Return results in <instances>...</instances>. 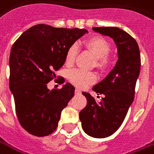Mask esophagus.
Instances as JSON below:
<instances>
[{"instance_id": "1", "label": "esophagus", "mask_w": 154, "mask_h": 154, "mask_svg": "<svg viewBox=\"0 0 154 154\" xmlns=\"http://www.w3.org/2000/svg\"><path fill=\"white\" fill-rule=\"evenodd\" d=\"M75 93H76V94H81V90H80V89H78V88H76Z\"/></svg>"}]
</instances>
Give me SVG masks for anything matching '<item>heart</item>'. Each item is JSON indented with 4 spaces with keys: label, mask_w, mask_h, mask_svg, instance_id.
<instances>
[{
    "label": "heart",
    "mask_w": 154,
    "mask_h": 154,
    "mask_svg": "<svg viewBox=\"0 0 154 154\" xmlns=\"http://www.w3.org/2000/svg\"><path fill=\"white\" fill-rule=\"evenodd\" d=\"M84 47L96 57L95 66L98 69L104 71L109 66L110 60L108 54L111 52L112 48L108 41L100 36H93L84 42ZM77 52V45L75 43L68 48L65 57L66 66H71L74 64ZM69 79L75 86L78 88H85L96 80V76L93 72H85L80 69H75L71 71L69 73Z\"/></svg>",
    "instance_id": "b5f03b06"
}]
</instances>
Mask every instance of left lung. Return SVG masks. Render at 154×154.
<instances>
[{"mask_svg": "<svg viewBox=\"0 0 154 154\" xmlns=\"http://www.w3.org/2000/svg\"><path fill=\"white\" fill-rule=\"evenodd\" d=\"M93 29L113 39L119 60L107 77L93 87L94 91L102 95L100 100L88 93H82L87 105L79 112V118L85 133L94 138H105L119 130L134 100L140 55L136 41L125 30L117 27Z\"/></svg>", "mask_w": 154, "mask_h": 154, "instance_id": "obj_1", "label": "left lung"}]
</instances>
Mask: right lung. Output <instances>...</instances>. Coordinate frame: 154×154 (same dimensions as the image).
Listing matches in <instances>:
<instances>
[{"instance_id":"obj_1","label":"right lung","mask_w":154,"mask_h":154,"mask_svg":"<svg viewBox=\"0 0 154 154\" xmlns=\"http://www.w3.org/2000/svg\"><path fill=\"white\" fill-rule=\"evenodd\" d=\"M85 33V29L40 24L25 30L14 43L9 87L19 124L29 134L46 136L58 127L61 112L74 96L75 88L66 82L50 90L47 84L65 64L68 48Z\"/></svg>"}]
</instances>
